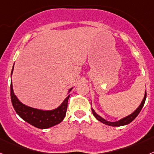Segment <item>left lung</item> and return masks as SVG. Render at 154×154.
<instances>
[{
	"label": "left lung",
	"mask_w": 154,
	"mask_h": 154,
	"mask_svg": "<svg viewBox=\"0 0 154 154\" xmlns=\"http://www.w3.org/2000/svg\"><path fill=\"white\" fill-rule=\"evenodd\" d=\"M146 92H145V96H144L143 99V101H142V103H141V104L140 105V106H139L138 108H137V109H136L135 111H134V112H133L132 114L129 115L128 116H126V117L123 118V119H120V120L116 121V122H109V121H106V119H103L101 116H99L98 114H96V112H95V111H94L92 109V114L94 115V116H95V117H96L98 120L100 121V122H102V123H104V124L108 125V126H124V125L129 124L130 123H131L132 121H133V119H135L137 116H138V114L140 113V112L141 109H142L144 103H145V101H146Z\"/></svg>",
	"instance_id": "obj_1"
}]
</instances>
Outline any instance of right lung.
Masks as SVG:
<instances>
[{
    "instance_id": "obj_1",
    "label": "right lung",
    "mask_w": 154,
    "mask_h": 154,
    "mask_svg": "<svg viewBox=\"0 0 154 154\" xmlns=\"http://www.w3.org/2000/svg\"><path fill=\"white\" fill-rule=\"evenodd\" d=\"M14 69V67H13ZM12 69V72H13ZM11 72V75H12ZM72 89L69 90V92ZM70 95L66 97L59 107L53 110H40L27 106L19 101L14 93L12 82H11V99L13 107L17 115L32 126L39 129H47L60 123L65 118L68 107V100Z\"/></svg>"
}]
</instances>
